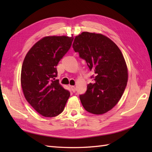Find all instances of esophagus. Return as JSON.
Instances as JSON below:
<instances>
[{
    "label": "esophagus",
    "mask_w": 152,
    "mask_h": 152,
    "mask_svg": "<svg viewBox=\"0 0 152 152\" xmlns=\"http://www.w3.org/2000/svg\"><path fill=\"white\" fill-rule=\"evenodd\" d=\"M71 88V89H72V91H73V92H75L76 91V87L75 86H72L70 87Z\"/></svg>",
    "instance_id": "34e87169"
}]
</instances>
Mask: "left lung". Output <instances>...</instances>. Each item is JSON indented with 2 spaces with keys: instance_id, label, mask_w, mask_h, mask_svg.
<instances>
[{
  "instance_id": "8db88e82",
  "label": "left lung",
  "mask_w": 152,
  "mask_h": 152,
  "mask_svg": "<svg viewBox=\"0 0 152 152\" xmlns=\"http://www.w3.org/2000/svg\"><path fill=\"white\" fill-rule=\"evenodd\" d=\"M72 47L95 74V82L80 96L83 108L93 114H105L118 104L127 86L124 57L114 42L100 33L83 32L74 38Z\"/></svg>"
}]
</instances>
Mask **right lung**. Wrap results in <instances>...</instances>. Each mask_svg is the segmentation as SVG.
<instances>
[{"label":"right lung","mask_w":152,"mask_h":152,"mask_svg":"<svg viewBox=\"0 0 152 152\" xmlns=\"http://www.w3.org/2000/svg\"><path fill=\"white\" fill-rule=\"evenodd\" d=\"M72 40V36L43 37L28 50L23 62L21 84L25 98L44 117L60 114L70 96L69 91L54 80L56 66Z\"/></svg>","instance_id":"obj_1"}]
</instances>
